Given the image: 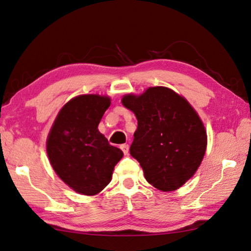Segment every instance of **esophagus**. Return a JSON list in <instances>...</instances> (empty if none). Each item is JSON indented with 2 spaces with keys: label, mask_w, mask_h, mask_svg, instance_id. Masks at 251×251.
Here are the masks:
<instances>
[{
  "label": "esophagus",
  "mask_w": 251,
  "mask_h": 251,
  "mask_svg": "<svg viewBox=\"0 0 251 251\" xmlns=\"http://www.w3.org/2000/svg\"><path fill=\"white\" fill-rule=\"evenodd\" d=\"M120 148H121V151H124L125 155H126L127 152H129V145H127V144H122V145L120 146Z\"/></svg>",
  "instance_id": "obj_1"
}]
</instances>
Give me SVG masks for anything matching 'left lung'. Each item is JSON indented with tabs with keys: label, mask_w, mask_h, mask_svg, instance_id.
I'll use <instances>...</instances> for the list:
<instances>
[{
	"label": "left lung",
	"mask_w": 251,
	"mask_h": 251,
	"mask_svg": "<svg viewBox=\"0 0 251 251\" xmlns=\"http://www.w3.org/2000/svg\"><path fill=\"white\" fill-rule=\"evenodd\" d=\"M121 101L137 119L130 154L146 181L162 192L180 188L197 171L207 148V133L195 109L165 86L125 95Z\"/></svg>",
	"instance_id": "1"
}]
</instances>
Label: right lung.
I'll return each mask as SVG.
<instances>
[{
	"mask_svg": "<svg viewBox=\"0 0 251 251\" xmlns=\"http://www.w3.org/2000/svg\"><path fill=\"white\" fill-rule=\"evenodd\" d=\"M109 106L108 96H75L60 109L49 133L47 151L54 171L82 195L93 196L103 191L124 156L99 131Z\"/></svg>",
	"mask_w": 251,
	"mask_h": 251,
	"instance_id": "add662e5",
	"label": "right lung"
}]
</instances>
